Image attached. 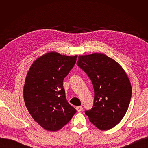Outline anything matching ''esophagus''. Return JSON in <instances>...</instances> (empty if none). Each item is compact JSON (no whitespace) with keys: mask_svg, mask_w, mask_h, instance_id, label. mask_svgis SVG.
<instances>
[{"mask_svg":"<svg viewBox=\"0 0 148 148\" xmlns=\"http://www.w3.org/2000/svg\"><path fill=\"white\" fill-rule=\"evenodd\" d=\"M76 109H77V110L78 112H81V111L82 110V109H83L82 106H77V107H76Z\"/></svg>","mask_w":148,"mask_h":148,"instance_id":"esophagus-1","label":"esophagus"}]
</instances>
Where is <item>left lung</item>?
<instances>
[{"instance_id": "1", "label": "left lung", "mask_w": 148, "mask_h": 148, "mask_svg": "<svg viewBox=\"0 0 148 148\" xmlns=\"http://www.w3.org/2000/svg\"><path fill=\"white\" fill-rule=\"evenodd\" d=\"M77 65L91 80L95 98L89 121L101 130H108L123 118L132 97V86L117 62L103 53L79 56Z\"/></svg>"}]
</instances>
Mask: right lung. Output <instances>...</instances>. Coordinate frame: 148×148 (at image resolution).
<instances>
[{
	"label": "right lung",
	"mask_w": 148,
	"mask_h": 148,
	"mask_svg": "<svg viewBox=\"0 0 148 148\" xmlns=\"http://www.w3.org/2000/svg\"><path fill=\"white\" fill-rule=\"evenodd\" d=\"M77 57L47 53L33 62L26 75L25 105L33 119L46 130H59L77 112L67 102L63 88L64 78L74 66Z\"/></svg>",
	"instance_id": "right-lung-1"
}]
</instances>
